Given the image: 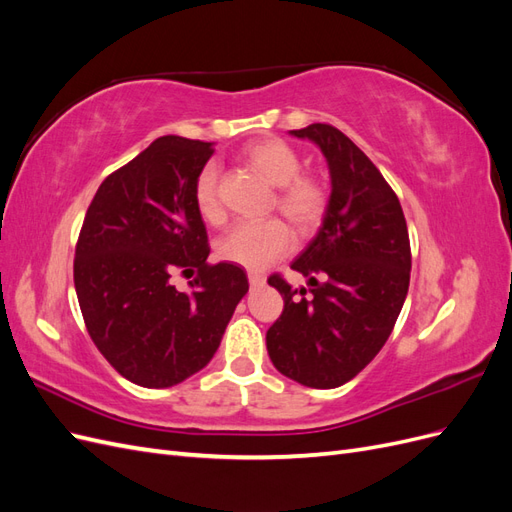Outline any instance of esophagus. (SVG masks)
<instances>
[{
  "label": "esophagus",
  "instance_id": "obj_1",
  "mask_svg": "<svg viewBox=\"0 0 512 512\" xmlns=\"http://www.w3.org/2000/svg\"><path fill=\"white\" fill-rule=\"evenodd\" d=\"M247 280H250L252 288H260L262 284H265V277H262L258 271H247Z\"/></svg>",
  "mask_w": 512,
  "mask_h": 512
}]
</instances>
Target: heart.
<instances>
[{
	"instance_id": "1",
	"label": "heart",
	"mask_w": 512,
	"mask_h": 512,
	"mask_svg": "<svg viewBox=\"0 0 512 512\" xmlns=\"http://www.w3.org/2000/svg\"><path fill=\"white\" fill-rule=\"evenodd\" d=\"M241 160L258 170L275 185V205L284 218L299 232H312L327 209V192L322 183L309 175H301V156L282 138H260L241 151ZM194 203L203 220L218 224L224 218L218 196V173L207 166L196 179ZM292 235L280 220L243 222L232 226L218 243V254L245 269H265L277 258L290 252Z\"/></svg>"
}]
</instances>
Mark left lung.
<instances>
[{
    "mask_svg": "<svg viewBox=\"0 0 512 512\" xmlns=\"http://www.w3.org/2000/svg\"><path fill=\"white\" fill-rule=\"evenodd\" d=\"M292 136L312 141L329 166L331 196L316 237L290 269L307 290L280 275L269 284L284 312L267 331L275 369L309 389H337L389 339L410 286V239L399 198L350 138L327 123Z\"/></svg>",
    "mask_w": 512,
    "mask_h": 512,
    "instance_id": "obj_1",
    "label": "left lung"
}]
</instances>
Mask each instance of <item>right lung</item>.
<instances>
[{
    "label": "right lung",
    "mask_w": 512,
    "mask_h": 512,
    "mask_svg": "<svg viewBox=\"0 0 512 512\" xmlns=\"http://www.w3.org/2000/svg\"><path fill=\"white\" fill-rule=\"evenodd\" d=\"M213 143L162 136L108 175L76 243L74 288L87 331L123 378L168 389L203 369L247 294L230 262L207 265V230L194 203ZM196 272L190 293L169 275Z\"/></svg>",
    "instance_id": "obj_1"
}]
</instances>
